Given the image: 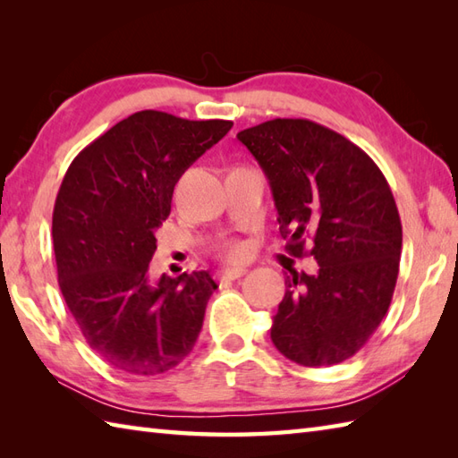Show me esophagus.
Returning a JSON list of instances; mask_svg holds the SVG:
<instances>
[{
    "instance_id": "obj_1",
    "label": "esophagus",
    "mask_w": 458,
    "mask_h": 458,
    "mask_svg": "<svg viewBox=\"0 0 458 458\" xmlns=\"http://www.w3.org/2000/svg\"><path fill=\"white\" fill-rule=\"evenodd\" d=\"M242 276H246V269H224V271H220L218 279L220 281H234Z\"/></svg>"
}]
</instances>
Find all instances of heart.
Here are the masks:
<instances>
[{"label": "heart", "mask_w": 458, "mask_h": 458, "mask_svg": "<svg viewBox=\"0 0 458 458\" xmlns=\"http://www.w3.org/2000/svg\"><path fill=\"white\" fill-rule=\"evenodd\" d=\"M220 254L226 258L228 261H240V259H244V256H246V246L242 244V242L228 240L220 246Z\"/></svg>", "instance_id": "heart-1"}]
</instances>
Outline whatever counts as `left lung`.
Wrapping results in <instances>:
<instances>
[{
  "label": "left lung",
  "instance_id": "8db88e82",
  "mask_svg": "<svg viewBox=\"0 0 458 458\" xmlns=\"http://www.w3.org/2000/svg\"><path fill=\"white\" fill-rule=\"evenodd\" d=\"M238 140L269 181L285 250L318 264L315 276L291 269L271 340L301 366L344 362L374 335L394 297L402 220L390 184L358 145L310 120L276 118Z\"/></svg>",
  "mask_w": 458,
  "mask_h": 458
}]
</instances>
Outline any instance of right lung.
Segmentation results:
<instances>
[{"label": "right lung", "mask_w": 458, "mask_h": 458, "mask_svg": "<svg viewBox=\"0 0 458 458\" xmlns=\"http://www.w3.org/2000/svg\"><path fill=\"white\" fill-rule=\"evenodd\" d=\"M232 125L135 112L64 174L53 210L58 287L86 343L122 372L163 374L197 343L216 289L208 271L151 284L148 269L174 184Z\"/></svg>", "instance_id": "add662e5"}]
</instances>
